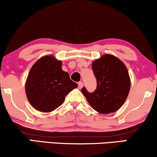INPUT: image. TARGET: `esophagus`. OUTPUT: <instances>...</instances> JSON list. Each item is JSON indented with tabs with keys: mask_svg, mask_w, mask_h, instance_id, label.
I'll list each match as a JSON object with an SVG mask.
<instances>
[{
	"mask_svg": "<svg viewBox=\"0 0 157 157\" xmlns=\"http://www.w3.org/2000/svg\"><path fill=\"white\" fill-rule=\"evenodd\" d=\"M82 87H83V82H78V88H79V89H81Z\"/></svg>",
	"mask_w": 157,
	"mask_h": 157,
	"instance_id": "esophagus-1",
	"label": "esophagus"
}]
</instances>
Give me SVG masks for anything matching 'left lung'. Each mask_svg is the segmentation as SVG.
Masks as SVG:
<instances>
[{"instance_id":"8db88e82","label":"left lung","mask_w":157,"mask_h":157,"mask_svg":"<svg viewBox=\"0 0 157 157\" xmlns=\"http://www.w3.org/2000/svg\"><path fill=\"white\" fill-rule=\"evenodd\" d=\"M91 66L97 78V89L89 93L82 88V93L97 112H115L123 105L130 91L131 79L125 65L115 56L105 54Z\"/></svg>"}]
</instances>
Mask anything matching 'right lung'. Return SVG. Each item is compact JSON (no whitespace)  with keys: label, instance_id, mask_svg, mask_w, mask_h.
<instances>
[{"label":"right lung","instance_id":"add662e5","mask_svg":"<svg viewBox=\"0 0 157 157\" xmlns=\"http://www.w3.org/2000/svg\"><path fill=\"white\" fill-rule=\"evenodd\" d=\"M62 70V61L52 55L40 58L27 77L25 91L29 102L37 111L51 112L61 105L66 96L77 87Z\"/></svg>","mask_w":157,"mask_h":157}]
</instances>
